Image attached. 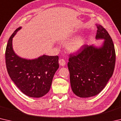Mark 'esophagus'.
Wrapping results in <instances>:
<instances>
[{
	"instance_id": "1",
	"label": "esophagus",
	"mask_w": 121,
	"mask_h": 121,
	"mask_svg": "<svg viewBox=\"0 0 121 121\" xmlns=\"http://www.w3.org/2000/svg\"><path fill=\"white\" fill-rule=\"evenodd\" d=\"M59 65H61V66H64V65H65V61L64 59H60L59 61Z\"/></svg>"
}]
</instances>
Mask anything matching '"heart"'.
I'll return each instance as SVG.
<instances>
[{
  "label": "heart",
  "mask_w": 121,
  "mask_h": 121,
  "mask_svg": "<svg viewBox=\"0 0 121 121\" xmlns=\"http://www.w3.org/2000/svg\"><path fill=\"white\" fill-rule=\"evenodd\" d=\"M85 44V40L83 38H75L69 43L67 45V49L70 53L76 52L82 48Z\"/></svg>",
  "instance_id": "1"
}]
</instances>
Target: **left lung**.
I'll return each instance as SVG.
<instances>
[{
    "instance_id": "left-lung-1",
    "label": "left lung",
    "mask_w": 121,
    "mask_h": 121,
    "mask_svg": "<svg viewBox=\"0 0 121 121\" xmlns=\"http://www.w3.org/2000/svg\"><path fill=\"white\" fill-rule=\"evenodd\" d=\"M95 38L105 39L101 47L84 45L80 52L70 55L68 67L72 91L81 98L97 95L107 85L113 73L116 54L112 39L100 24Z\"/></svg>"
}]
</instances>
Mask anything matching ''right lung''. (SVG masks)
Returning <instances> with one entry per match:
<instances>
[{
	"mask_svg": "<svg viewBox=\"0 0 121 121\" xmlns=\"http://www.w3.org/2000/svg\"><path fill=\"white\" fill-rule=\"evenodd\" d=\"M21 29L14 31L8 41L5 52L6 65L9 77L24 95L32 98L42 97L50 91L53 78L58 70L59 56L46 55L28 60L14 52L12 40Z\"/></svg>",
	"mask_w": 121,
	"mask_h": 121,
	"instance_id": "add662e5",
	"label": "right lung"
}]
</instances>
